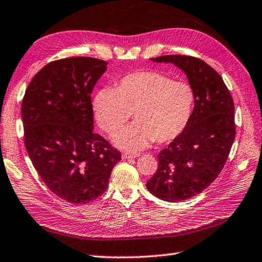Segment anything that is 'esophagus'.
<instances>
[{"label":"esophagus","instance_id":"1","mask_svg":"<svg viewBox=\"0 0 262 262\" xmlns=\"http://www.w3.org/2000/svg\"><path fill=\"white\" fill-rule=\"evenodd\" d=\"M139 156L137 152H123L122 154V158L123 159H129V158H136Z\"/></svg>","mask_w":262,"mask_h":262}]
</instances>
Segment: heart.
<instances>
[{"label": "heart", "instance_id": "b5f03b06", "mask_svg": "<svg viewBox=\"0 0 262 262\" xmlns=\"http://www.w3.org/2000/svg\"><path fill=\"white\" fill-rule=\"evenodd\" d=\"M194 101V90L188 82L174 81L159 71H139L122 77L114 89H100L94 98V112L110 136L133 113L136 122L116 135L114 142L127 150H140L154 140L165 143L182 135Z\"/></svg>", "mask_w": 262, "mask_h": 262}]
</instances>
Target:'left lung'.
I'll return each instance as SVG.
<instances>
[{"instance_id":"1","label":"left lung","mask_w":262,"mask_h":262,"mask_svg":"<svg viewBox=\"0 0 262 262\" xmlns=\"http://www.w3.org/2000/svg\"><path fill=\"white\" fill-rule=\"evenodd\" d=\"M185 72L194 90V108L184 132L158 154V167L147 182L157 198L178 202L201 193L225 165L235 138L234 101L221 74L198 57L164 55Z\"/></svg>"}]
</instances>
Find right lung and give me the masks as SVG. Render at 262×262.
<instances>
[{"instance_id":"right-lung-1","label":"right lung","mask_w":262,"mask_h":262,"mask_svg":"<svg viewBox=\"0 0 262 262\" xmlns=\"http://www.w3.org/2000/svg\"><path fill=\"white\" fill-rule=\"evenodd\" d=\"M107 63L87 56L52 61L36 73L21 104L24 141L42 182L70 204L106 191L121 152L93 131L92 94Z\"/></svg>"}]
</instances>
